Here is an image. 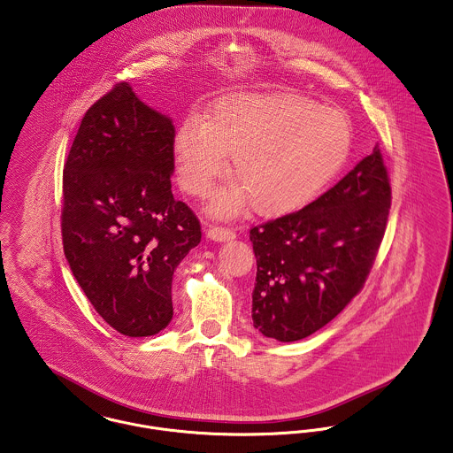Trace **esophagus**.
Listing matches in <instances>:
<instances>
[{"label": "esophagus", "instance_id": "34e87169", "mask_svg": "<svg viewBox=\"0 0 453 453\" xmlns=\"http://www.w3.org/2000/svg\"><path fill=\"white\" fill-rule=\"evenodd\" d=\"M207 236L213 241H229L236 238V233L231 227L224 226H211L207 231Z\"/></svg>", "mask_w": 453, "mask_h": 453}]
</instances>
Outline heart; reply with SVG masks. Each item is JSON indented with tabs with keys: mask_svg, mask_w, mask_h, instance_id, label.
Segmentation results:
<instances>
[{
	"mask_svg": "<svg viewBox=\"0 0 453 453\" xmlns=\"http://www.w3.org/2000/svg\"><path fill=\"white\" fill-rule=\"evenodd\" d=\"M350 149L346 114L296 94L224 97L207 118L187 114L173 140L180 181L195 196L212 191L234 156L241 187L212 203L224 215L240 212L250 198L266 215L304 207L342 169Z\"/></svg>",
	"mask_w": 453,
	"mask_h": 453,
	"instance_id": "obj_1",
	"label": "heart"
}]
</instances>
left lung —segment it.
Returning a JSON list of instances; mask_svg holds the SVG:
<instances>
[{"label": "left lung", "instance_id": "1", "mask_svg": "<svg viewBox=\"0 0 453 453\" xmlns=\"http://www.w3.org/2000/svg\"><path fill=\"white\" fill-rule=\"evenodd\" d=\"M390 205V178L376 145L306 207L251 227L253 326L294 342L335 319L370 275Z\"/></svg>", "mask_w": 453, "mask_h": 453}]
</instances>
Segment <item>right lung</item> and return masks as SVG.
Masks as SVG:
<instances>
[{"instance_id": "1", "label": "right lung", "mask_w": 453, "mask_h": 453, "mask_svg": "<svg viewBox=\"0 0 453 453\" xmlns=\"http://www.w3.org/2000/svg\"><path fill=\"white\" fill-rule=\"evenodd\" d=\"M173 121L116 83L81 119L63 171L65 257L94 310L128 337L173 319V275L202 240L174 200Z\"/></svg>"}]
</instances>
